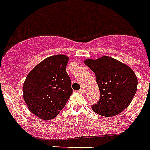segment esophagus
Listing matches in <instances>:
<instances>
[{"mask_svg":"<svg viewBox=\"0 0 150 150\" xmlns=\"http://www.w3.org/2000/svg\"><path fill=\"white\" fill-rule=\"evenodd\" d=\"M78 92H79V93H84L85 91H84V89L81 88V89H80V90H78Z\"/></svg>","mask_w":150,"mask_h":150,"instance_id":"esophagus-1","label":"esophagus"}]
</instances>
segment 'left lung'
Returning <instances> with one entry per match:
<instances>
[{"label":"left lung","instance_id":"8db88e82","mask_svg":"<svg viewBox=\"0 0 150 150\" xmlns=\"http://www.w3.org/2000/svg\"><path fill=\"white\" fill-rule=\"evenodd\" d=\"M85 64L96 75L100 97L91 108L104 117L122 112L133 100L138 81L134 71L125 64L109 57L86 59Z\"/></svg>","mask_w":150,"mask_h":150}]
</instances>
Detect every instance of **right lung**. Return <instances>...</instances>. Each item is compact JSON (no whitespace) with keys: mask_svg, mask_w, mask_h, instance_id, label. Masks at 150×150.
Wrapping results in <instances>:
<instances>
[{"mask_svg":"<svg viewBox=\"0 0 150 150\" xmlns=\"http://www.w3.org/2000/svg\"><path fill=\"white\" fill-rule=\"evenodd\" d=\"M67 56L48 57L35 67L23 86V97L29 110L43 120L57 117L72 93L66 72Z\"/></svg>","mask_w":150,"mask_h":150,"instance_id":"obj_1","label":"right lung"}]
</instances>
